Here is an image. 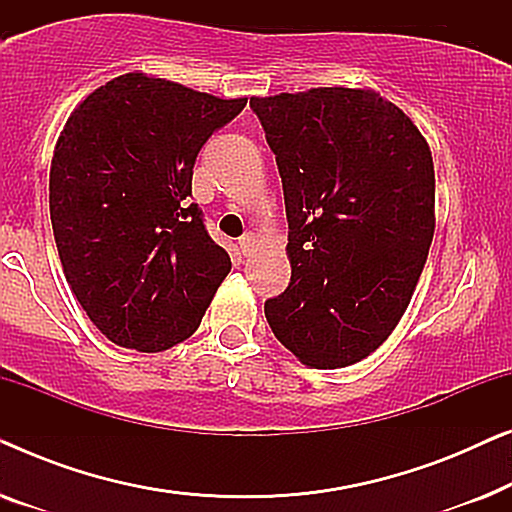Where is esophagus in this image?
<instances>
[{
    "label": "esophagus",
    "mask_w": 512,
    "mask_h": 512,
    "mask_svg": "<svg viewBox=\"0 0 512 512\" xmlns=\"http://www.w3.org/2000/svg\"><path fill=\"white\" fill-rule=\"evenodd\" d=\"M254 247H256V235H244L242 240H240V251L244 256H249L251 251H254Z\"/></svg>",
    "instance_id": "34e87169"
}]
</instances>
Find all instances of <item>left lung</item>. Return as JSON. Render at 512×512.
Returning <instances> with one entry per match:
<instances>
[{
	"label": "left lung",
	"mask_w": 512,
	"mask_h": 512,
	"mask_svg": "<svg viewBox=\"0 0 512 512\" xmlns=\"http://www.w3.org/2000/svg\"><path fill=\"white\" fill-rule=\"evenodd\" d=\"M277 158L291 282L265 319L305 366L366 359L389 338L436 228V174L410 116L368 88L251 97Z\"/></svg>",
	"instance_id": "8db88e82"
}]
</instances>
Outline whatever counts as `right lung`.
I'll return each mask as SVG.
<instances>
[{
    "label": "right lung",
    "instance_id": "obj_1",
    "mask_svg": "<svg viewBox=\"0 0 512 512\" xmlns=\"http://www.w3.org/2000/svg\"><path fill=\"white\" fill-rule=\"evenodd\" d=\"M244 104L130 72L67 118L48 181L53 235L69 289L116 345L151 354L191 338L230 272L188 195L200 149Z\"/></svg>",
    "mask_w": 512,
    "mask_h": 512
}]
</instances>
